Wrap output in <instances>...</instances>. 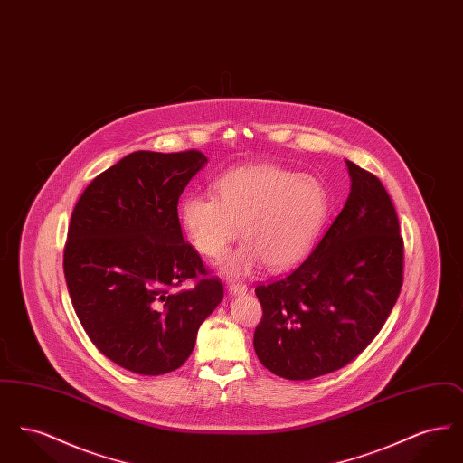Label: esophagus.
I'll list each match as a JSON object with an SVG mask.
<instances>
[{"mask_svg": "<svg viewBox=\"0 0 463 463\" xmlns=\"http://www.w3.org/2000/svg\"><path fill=\"white\" fill-rule=\"evenodd\" d=\"M227 288H229V293H232V295H244L246 291H248V287L246 285H242V283H229L227 285Z\"/></svg>", "mask_w": 463, "mask_h": 463, "instance_id": "obj_1", "label": "esophagus"}]
</instances>
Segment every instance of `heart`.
<instances>
[{"instance_id": "obj_1", "label": "heart", "mask_w": 463, "mask_h": 463, "mask_svg": "<svg viewBox=\"0 0 463 463\" xmlns=\"http://www.w3.org/2000/svg\"><path fill=\"white\" fill-rule=\"evenodd\" d=\"M213 193L215 198L182 199L178 221L187 241L208 259L222 257L242 227L246 241L222 260L227 276H246L264 262L274 270L300 262L330 213L319 178L274 165L231 170L213 182Z\"/></svg>"}]
</instances>
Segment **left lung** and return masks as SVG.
<instances>
[{"instance_id": "8db88e82", "label": "left lung", "mask_w": 463, "mask_h": 463, "mask_svg": "<svg viewBox=\"0 0 463 463\" xmlns=\"http://www.w3.org/2000/svg\"><path fill=\"white\" fill-rule=\"evenodd\" d=\"M351 194L323 240L285 276L255 288L257 357L288 380L336 372L382 330L402 287V238L382 182L345 161Z\"/></svg>"}]
</instances>
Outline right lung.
Listing matches in <instances>:
<instances>
[{"mask_svg":"<svg viewBox=\"0 0 463 463\" xmlns=\"http://www.w3.org/2000/svg\"><path fill=\"white\" fill-rule=\"evenodd\" d=\"M206 161L199 151H137L95 176L72 210L64 248L72 306L95 347L133 373L180 368L223 298L176 212Z\"/></svg>","mask_w":463,"mask_h":463,"instance_id":"1","label":"right lung"}]
</instances>
